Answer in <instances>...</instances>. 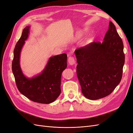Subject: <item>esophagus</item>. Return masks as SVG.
Here are the masks:
<instances>
[{
	"label": "esophagus",
	"instance_id": "esophagus-1",
	"mask_svg": "<svg viewBox=\"0 0 133 133\" xmlns=\"http://www.w3.org/2000/svg\"><path fill=\"white\" fill-rule=\"evenodd\" d=\"M68 63H69V64H70V65H73V64H74L75 63L74 58L72 57H69V58H68Z\"/></svg>",
	"mask_w": 133,
	"mask_h": 133
}]
</instances>
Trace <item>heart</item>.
<instances>
[{
	"label": "heart",
	"instance_id": "1",
	"mask_svg": "<svg viewBox=\"0 0 133 133\" xmlns=\"http://www.w3.org/2000/svg\"><path fill=\"white\" fill-rule=\"evenodd\" d=\"M75 38H75V37H73V40H74Z\"/></svg>",
	"mask_w": 133,
	"mask_h": 133
}]
</instances>
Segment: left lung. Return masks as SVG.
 Masks as SVG:
<instances>
[{"label": "left lung", "instance_id": "8db88e82", "mask_svg": "<svg viewBox=\"0 0 133 133\" xmlns=\"http://www.w3.org/2000/svg\"><path fill=\"white\" fill-rule=\"evenodd\" d=\"M123 49L122 40L110 22L102 43L94 42L75 50L76 74L85 97L96 100L114 91L122 78Z\"/></svg>", "mask_w": 133, "mask_h": 133}]
</instances>
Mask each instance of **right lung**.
Listing matches in <instances>:
<instances>
[{"label": "right lung", "mask_w": 133, "mask_h": 133, "mask_svg": "<svg viewBox=\"0 0 133 133\" xmlns=\"http://www.w3.org/2000/svg\"><path fill=\"white\" fill-rule=\"evenodd\" d=\"M30 26L23 29L21 37L14 50L12 71L18 89L27 98L36 103L50 104L54 102L61 92L62 72L67 66L65 53L50 57L42 73L31 78L23 74L20 66V55L29 33Z\"/></svg>", "instance_id": "obj_1"}]
</instances>
